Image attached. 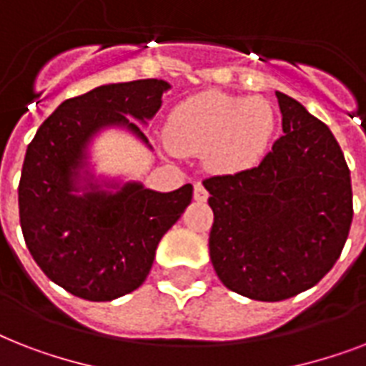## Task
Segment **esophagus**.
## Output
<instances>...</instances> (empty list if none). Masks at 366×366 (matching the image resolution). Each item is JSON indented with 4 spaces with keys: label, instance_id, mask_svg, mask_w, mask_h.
I'll return each instance as SVG.
<instances>
[{
    "label": "esophagus",
    "instance_id": "34e87169",
    "mask_svg": "<svg viewBox=\"0 0 366 366\" xmlns=\"http://www.w3.org/2000/svg\"><path fill=\"white\" fill-rule=\"evenodd\" d=\"M207 197H209V194H207L205 186L201 182H195L194 184V199L195 201H207Z\"/></svg>",
    "mask_w": 366,
    "mask_h": 366
}]
</instances>
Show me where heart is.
I'll return each instance as SVG.
<instances>
[{
    "label": "heart",
    "instance_id": "obj_1",
    "mask_svg": "<svg viewBox=\"0 0 366 366\" xmlns=\"http://www.w3.org/2000/svg\"><path fill=\"white\" fill-rule=\"evenodd\" d=\"M275 131V112L264 99L205 91L172 108L167 140L180 154H207L214 171L256 165Z\"/></svg>",
    "mask_w": 366,
    "mask_h": 366
}]
</instances>
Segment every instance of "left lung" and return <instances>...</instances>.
I'll return each mask as SVG.
<instances>
[{
    "instance_id": "8db88e82",
    "label": "left lung",
    "mask_w": 366,
    "mask_h": 366,
    "mask_svg": "<svg viewBox=\"0 0 366 366\" xmlns=\"http://www.w3.org/2000/svg\"><path fill=\"white\" fill-rule=\"evenodd\" d=\"M283 137L260 165L203 180L214 212L209 250L224 287L252 300H287L330 272L353 218L340 144L298 100L275 93Z\"/></svg>"
}]
</instances>
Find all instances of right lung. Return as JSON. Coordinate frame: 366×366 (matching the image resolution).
Wrapping results in <instances>:
<instances>
[{
  "mask_svg": "<svg viewBox=\"0 0 366 366\" xmlns=\"http://www.w3.org/2000/svg\"><path fill=\"white\" fill-rule=\"evenodd\" d=\"M167 89L161 79L97 87L64 100L28 144L19 184L26 247L51 281L83 300L108 302L137 290L148 277L161 237L192 201V184L169 194L134 182L117 194H74L94 132L125 125L148 142L125 116L154 117Z\"/></svg>",
  "mask_w": 366,
  "mask_h": 366,
  "instance_id": "obj_1",
  "label": "right lung"
}]
</instances>
